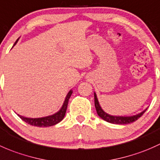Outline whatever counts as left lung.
I'll return each mask as SVG.
<instances>
[{"mask_svg":"<svg viewBox=\"0 0 160 160\" xmlns=\"http://www.w3.org/2000/svg\"><path fill=\"white\" fill-rule=\"evenodd\" d=\"M94 98H95V106L96 108L97 114L98 115V116L101 117L102 119H104L105 121L108 122L112 123V124H129V123H132L133 122L136 121L139 118L142 116L144 114L145 112L146 111V109H145L144 111H142L139 114L136 115V116H111V115L107 114L106 112H105L102 110V108L100 106L99 102L98 101V98H97L96 94L94 93Z\"/></svg>","mask_w":160,"mask_h":160,"instance_id":"left-lung-1","label":"left lung"}]
</instances>
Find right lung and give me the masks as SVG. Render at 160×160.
<instances>
[{
  "label": "right lung",
  "mask_w": 160,
  "mask_h": 160,
  "mask_svg": "<svg viewBox=\"0 0 160 160\" xmlns=\"http://www.w3.org/2000/svg\"><path fill=\"white\" fill-rule=\"evenodd\" d=\"M17 41L14 43V46L17 44ZM72 94V91H69L68 95H66V98H65V102H64L63 105H62V108L59 110L58 112H56L55 114L52 115V116H46V117H42V118H26V117L21 116L18 115L23 121H24L25 122H27L28 124L31 125V126H38V127H48V126H55V125L58 124V122H60L62 119L64 118V117L65 116V112H66L67 107H68V100L70 98L71 95Z\"/></svg>",
  "instance_id": "1"
}]
</instances>
